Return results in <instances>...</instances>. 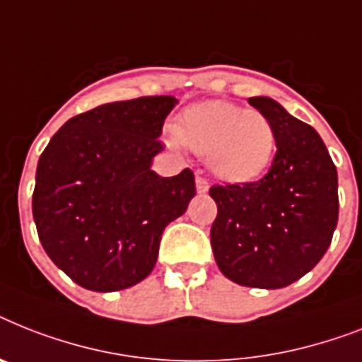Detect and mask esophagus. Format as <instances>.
I'll return each mask as SVG.
<instances>
[{
    "instance_id": "obj_1",
    "label": "esophagus",
    "mask_w": 362,
    "mask_h": 362,
    "mask_svg": "<svg viewBox=\"0 0 362 362\" xmlns=\"http://www.w3.org/2000/svg\"><path fill=\"white\" fill-rule=\"evenodd\" d=\"M197 191L201 193V195H204V193H208V189H210V184H208V180L204 178V176L197 175Z\"/></svg>"
}]
</instances>
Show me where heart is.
Here are the masks:
<instances>
[{
	"label": "heart",
	"mask_w": 362,
	"mask_h": 362,
	"mask_svg": "<svg viewBox=\"0 0 362 362\" xmlns=\"http://www.w3.org/2000/svg\"><path fill=\"white\" fill-rule=\"evenodd\" d=\"M173 132L180 143L206 154L211 173L232 184L264 175L277 152V134L269 119L228 102L191 105Z\"/></svg>",
	"instance_id": "1"
}]
</instances>
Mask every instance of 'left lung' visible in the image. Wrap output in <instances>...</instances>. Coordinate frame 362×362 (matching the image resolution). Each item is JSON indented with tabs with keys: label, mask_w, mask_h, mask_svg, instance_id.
Returning <instances> with one entry per match:
<instances>
[{
	"label": "left lung",
	"mask_w": 362,
	"mask_h": 362,
	"mask_svg": "<svg viewBox=\"0 0 362 362\" xmlns=\"http://www.w3.org/2000/svg\"><path fill=\"white\" fill-rule=\"evenodd\" d=\"M275 128L272 169L257 182L211 186L210 243L225 277L242 286L284 288L322 260L339 221V176L314 130L267 96L249 98Z\"/></svg>",
	"instance_id": "8db88e82"
}]
</instances>
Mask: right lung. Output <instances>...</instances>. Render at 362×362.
Segmentation results:
<instances>
[{"instance_id":"add662e5","label":"right lung","mask_w":362,"mask_h":362,"mask_svg":"<svg viewBox=\"0 0 362 362\" xmlns=\"http://www.w3.org/2000/svg\"><path fill=\"white\" fill-rule=\"evenodd\" d=\"M176 102L143 96L98 105L66 120L40 154L38 240L79 286L117 292L148 277L161 234L195 197L191 169L167 178L151 169Z\"/></svg>"}]
</instances>
